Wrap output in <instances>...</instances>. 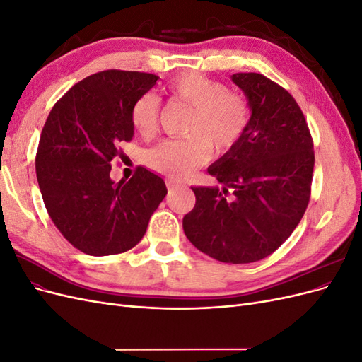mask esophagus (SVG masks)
Masks as SVG:
<instances>
[{"instance_id":"1","label":"esophagus","mask_w":362,"mask_h":362,"mask_svg":"<svg viewBox=\"0 0 362 362\" xmlns=\"http://www.w3.org/2000/svg\"><path fill=\"white\" fill-rule=\"evenodd\" d=\"M184 185L182 184H178V182H172V181H168V190H169V193H173L175 190H178V189H182Z\"/></svg>"}]
</instances>
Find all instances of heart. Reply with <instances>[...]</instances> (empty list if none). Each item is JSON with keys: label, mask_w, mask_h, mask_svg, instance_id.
Returning <instances> with one entry per match:
<instances>
[{"label": "heart", "mask_w": 362, "mask_h": 362, "mask_svg": "<svg viewBox=\"0 0 362 362\" xmlns=\"http://www.w3.org/2000/svg\"><path fill=\"white\" fill-rule=\"evenodd\" d=\"M173 101L192 108L185 139L168 140L145 154V164L169 180H184L210 160L211 149L217 156L233 152L247 133L250 107L243 95L204 75H182L169 83ZM161 113L160 98L148 92L136 101L131 124L144 139L154 137Z\"/></svg>", "instance_id": "b5f03b06"}]
</instances>
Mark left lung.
Here are the masks:
<instances>
[{"label": "left lung", "instance_id": "8db88e82", "mask_svg": "<svg viewBox=\"0 0 362 362\" xmlns=\"http://www.w3.org/2000/svg\"><path fill=\"white\" fill-rule=\"evenodd\" d=\"M231 78L250 107L247 133L208 168L222 190L192 187L196 204L182 228L204 254L246 264L273 254L299 225L310 202L314 149L300 107L284 87L255 72Z\"/></svg>", "mask_w": 362, "mask_h": 362}]
</instances>
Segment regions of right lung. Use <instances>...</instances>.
I'll return each mask as SVG.
<instances>
[{
    "mask_svg": "<svg viewBox=\"0 0 362 362\" xmlns=\"http://www.w3.org/2000/svg\"><path fill=\"white\" fill-rule=\"evenodd\" d=\"M158 76L108 69L72 86L43 125L36 175L47 211L62 235L87 255L134 247L168 194L164 181L139 166L128 181L110 178L120 141L134 136L131 112Z\"/></svg>",
    "mask_w": 362,
    "mask_h": 362,
    "instance_id": "obj_1",
    "label": "right lung"
}]
</instances>
